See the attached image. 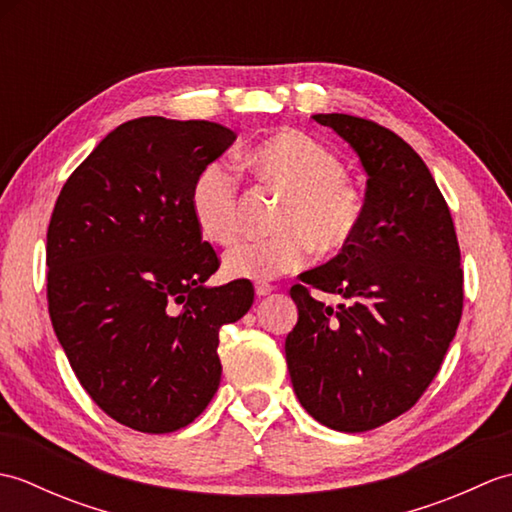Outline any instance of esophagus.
Listing matches in <instances>:
<instances>
[{
    "instance_id": "obj_1",
    "label": "esophagus",
    "mask_w": 512,
    "mask_h": 512,
    "mask_svg": "<svg viewBox=\"0 0 512 512\" xmlns=\"http://www.w3.org/2000/svg\"><path fill=\"white\" fill-rule=\"evenodd\" d=\"M273 290H275V288L270 286V284H264V281H259V284L255 286V295H257V297H268Z\"/></svg>"
}]
</instances>
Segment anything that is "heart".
I'll return each mask as SVG.
<instances>
[{"label":"heart","instance_id":"1","mask_svg":"<svg viewBox=\"0 0 512 512\" xmlns=\"http://www.w3.org/2000/svg\"><path fill=\"white\" fill-rule=\"evenodd\" d=\"M255 178L286 193L275 215V235L242 242L224 257L226 275L270 281L297 273L312 248L334 255L352 242L363 220V195L345 176L330 147L297 129L264 138L244 156ZM195 224L215 244H231L239 231V182L224 162H209L189 193Z\"/></svg>","mask_w":512,"mask_h":512}]
</instances>
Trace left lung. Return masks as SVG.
<instances>
[{
  "instance_id": "8db88e82",
  "label": "left lung",
  "mask_w": 512,
  "mask_h": 512,
  "mask_svg": "<svg viewBox=\"0 0 512 512\" xmlns=\"http://www.w3.org/2000/svg\"><path fill=\"white\" fill-rule=\"evenodd\" d=\"M312 118L350 143L367 191L352 242L290 288L299 321L286 361L314 420L361 433L409 411L436 378L462 317L460 246L436 180L405 140L367 118ZM312 287L344 303L325 307Z\"/></svg>"
}]
</instances>
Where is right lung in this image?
<instances>
[{
	"mask_svg": "<svg viewBox=\"0 0 512 512\" xmlns=\"http://www.w3.org/2000/svg\"><path fill=\"white\" fill-rule=\"evenodd\" d=\"M209 121L118 125L72 171L48 226V310L90 398L143 433L187 427L220 387V328L253 306L248 279L206 286L220 259L191 184L233 145Z\"/></svg>",
	"mask_w": 512,
	"mask_h": 512,
	"instance_id": "add662e5",
	"label": "right lung"
}]
</instances>
